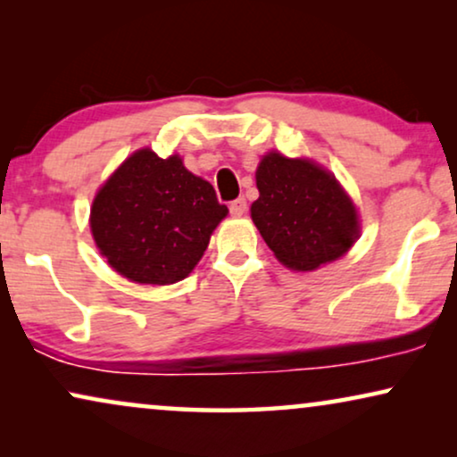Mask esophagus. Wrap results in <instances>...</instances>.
Returning a JSON list of instances; mask_svg holds the SVG:
<instances>
[{
    "label": "esophagus",
    "mask_w": 457,
    "mask_h": 457,
    "mask_svg": "<svg viewBox=\"0 0 457 457\" xmlns=\"http://www.w3.org/2000/svg\"><path fill=\"white\" fill-rule=\"evenodd\" d=\"M230 214L233 216H243L245 214V210H247V202L243 197H239V199H235V202H230Z\"/></svg>",
    "instance_id": "1"
}]
</instances>
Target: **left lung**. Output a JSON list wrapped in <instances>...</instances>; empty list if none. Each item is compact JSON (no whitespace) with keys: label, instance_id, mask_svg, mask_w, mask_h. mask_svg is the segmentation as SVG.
<instances>
[{"label":"left lung","instance_id":"8db88e82","mask_svg":"<svg viewBox=\"0 0 457 457\" xmlns=\"http://www.w3.org/2000/svg\"><path fill=\"white\" fill-rule=\"evenodd\" d=\"M252 220L278 262L297 272L345 255L360 237L358 210L335 174L305 158L270 152L255 170Z\"/></svg>","mask_w":457,"mask_h":457}]
</instances>
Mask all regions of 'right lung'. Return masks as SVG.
I'll return each mask as SVG.
<instances>
[{
  "label": "right lung",
  "instance_id": "obj_1",
  "mask_svg": "<svg viewBox=\"0 0 457 457\" xmlns=\"http://www.w3.org/2000/svg\"><path fill=\"white\" fill-rule=\"evenodd\" d=\"M228 208L179 155L139 149L102 185L91 205L99 253L124 278L172 285L189 277Z\"/></svg>",
  "mask_w": 457,
  "mask_h": 457
}]
</instances>
